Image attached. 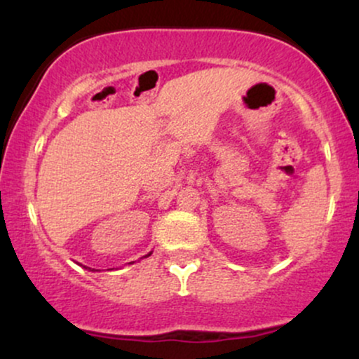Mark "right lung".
I'll return each instance as SVG.
<instances>
[{
  "instance_id": "obj_1",
  "label": "right lung",
  "mask_w": 359,
  "mask_h": 359,
  "mask_svg": "<svg viewBox=\"0 0 359 359\" xmlns=\"http://www.w3.org/2000/svg\"><path fill=\"white\" fill-rule=\"evenodd\" d=\"M150 255H151V253H148V255H147V257H150Z\"/></svg>"
}]
</instances>
